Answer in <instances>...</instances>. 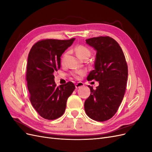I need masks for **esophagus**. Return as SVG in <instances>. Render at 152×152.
<instances>
[{
  "mask_svg": "<svg viewBox=\"0 0 152 152\" xmlns=\"http://www.w3.org/2000/svg\"><path fill=\"white\" fill-rule=\"evenodd\" d=\"M84 86V83H82V82H77V83L75 84V87H76V89H78V88H80V87H82Z\"/></svg>",
  "mask_w": 152,
  "mask_h": 152,
  "instance_id": "34e87169",
  "label": "esophagus"
}]
</instances>
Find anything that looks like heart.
<instances>
[{
	"mask_svg": "<svg viewBox=\"0 0 152 152\" xmlns=\"http://www.w3.org/2000/svg\"><path fill=\"white\" fill-rule=\"evenodd\" d=\"M75 52L77 54V56L81 59H84L86 57H89L90 54H91L90 50L87 47L84 46V45H78L77 47H76ZM85 72H86L84 70H76V71H74L73 72H72V75L75 78H78L79 76L84 75Z\"/></svg>",
	"mask_w": 152,
	"mask_h": 152,
	"instance_id": "obj_1",
	"label": "heart"
}]
</instances>
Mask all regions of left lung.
Instances as JSON below:
<instances>
[{
	"mask_svg": "<svg viewBox=\"0 0 152 152\" xmlns=\"http://www.w3.org/2000/svg\"><path fill=\"white\" fill-rule=\"evenodd\" d=\"M86 41L96 50L95 69L87 79L98 81L99 86L96 89L88 86L91 94L85 101L84 109L91 119L103 122L111 118L121 104L127 86V65L122 49L112 37H98Z\"/></svg>",
	"mask_w": 152,
	"mask_h": 152,
	"instance_id": "1",
	"label": "left lung"
}]
</instances>
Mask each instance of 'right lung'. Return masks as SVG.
<instances>
[{"label": "right lung", "instance_id": "obj_1", "mask_svg": "<svg viewBox=\"0 0 152 152\" xmlns=\"http://www.w3.org/2000/svg\"><path fill=\"white\" fill-rule=\"evenodd\" d=\"M69 40L44 39L36 42L28 54L26 68L30 100L40 115L48 120L60 117L75 87L72 82L56 87L53 73L61 67V56L73 44Z\"/></svg>", "mask_w": 152, "mask_h": 152}]
</instances>
